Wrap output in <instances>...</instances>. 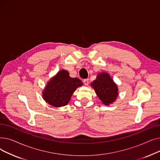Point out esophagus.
I'll use <instances>...</instances> for the list:
<instances>
[{"label":"esophagus","mask_w":160,"mask_h":160,"mask_svg":"<svg viewBox=\"0 0 160 160\" xmlns=\"http://www.w3.org/2000/svg\"><path fill=\"white\" fill-rule=\"evenodd\" d=\"M83 83H84L85 86H88L89 84V80L88 79H85L83 80Z\"/></svg>","instance_id":"esophagus-1"}]
</instances>
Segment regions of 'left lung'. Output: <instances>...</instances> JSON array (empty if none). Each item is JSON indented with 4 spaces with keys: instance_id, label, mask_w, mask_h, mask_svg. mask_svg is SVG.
Listing matches in <instances>:
<instances>
[{
    "instance_id": "left-lung-1",
    "label": "left lung",
    "mask_w": 160,
    "mask_h": 160,
    "mask_svg": "<svg viewBox=\"0 0 160 160\" xmlns=\"http://www.w3.org/2000/svg\"><path fill=\"white\" fill-rule=\"evenodd\" d=\"M95 93L103 104L109 106L115 101L119 95V89L110 75L102 72L97 76V78L91 83Z\"/></svg>"
}]
</instances>
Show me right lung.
Returning a JSON list of instances; mask_svg holds the SVG:
<instances>
[{
    "mask_svg": "<svg viewBox=\"0 0 160 160\" xmlns=\"http://www.w3.org/2000/svg\"><path fill=\"white\" fill-rule=\"evenodd\" d=\"M82 85L80 79L71 78L68 71L62 69L47 82L42 97L49 105L62 107L69 103L75 90Z\"/></svg>",
    "mask_w": 160,
    "mask_h": 160,
    "instance_id": "1",
    "label": "right lung"
}]
</instances>
